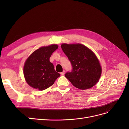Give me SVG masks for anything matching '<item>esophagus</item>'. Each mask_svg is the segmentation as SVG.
<instances>
[{"label": "esophagus", "instance_id": "obj_1", "mask_svg": "<svg viewBox=\"0 0 129 129\" xmlns=\"http://www.w3.org/2000/svg\"><path fill=\"white\" fill-rule=\"evenodd\" d=\"M60 74H61V75H62V76H63V75H64V71H63V72H61V73Z\"/></svg>", "mask_w": 129, "mask_h": 129}]
</instances>
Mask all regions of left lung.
I'll list each match as a JSON object with an SVG mask.
<instances>
[{"label": "left lung", "instance_id": "left-lung-1", "mask_svg": "<svg viewBox=\"0 0 129 129\" xmlns=\"http://www.w3.org/2000/svg\"><path fill=\"white\" fill-rule=\"evenodd\" d=\"M61 48L72 66L65 77L74 87L81 90L91 88L98 82L102 68L95 54L83 45L62 44Z\"/></svg>", "mask_w": 129, "mask_h": 129}]
</instances>
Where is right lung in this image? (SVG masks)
I'll return each mask as SVG.
<instances>
[{
  "mask_svg": "<svg viewBox=\"0 0 129 129\" xmlns=\"http://www.w3.org/2000/svg\"><path fill=\"white\" fill-rule=\"evenodd\" d=\"M58 48L57 45L41 47L27 58L24 67L26 82L31 87L39 90L49 88L60 76L56 72L49 58Z\"/></svg>",
  "mask_w": 129,
  "mask_h": 129,
  "instance_id": "add662e5",
  "label": "right lung"
}]
</instances>
